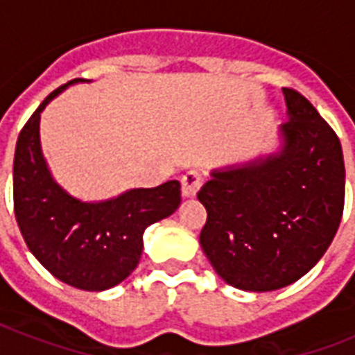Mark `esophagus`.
<instances>
[{
	"label": "esophagus",
	"mask_w": 355,
	"mask_h": 355,
	"mask_svg": "<svg viewBox=\"0 0 355 355\" xmlns=\"http://www.w3.org/2000/svg\"><path fill=\"white\" fill-rule=\"evenodd\" d=\"M202 182H205V177H202V173L199 169H191V171L184 173L182 178H180L184 197H193V195H197Z\"/></svg>",
	"instance_id": "esophagus-1"
}]
</instances>
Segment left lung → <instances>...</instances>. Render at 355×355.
<instances>
[{"instance_id": "obj_1", "label": "left lung", "mask_w": 355, "mask_h": 355, "mask_svg": "<svg viewBox=\"0 0 355 355\" xmlns=\"http://www.w3.org/2000/svg\"><path fill=\"white\" fill-rule=\"evenodd\" d=\"M282 150L214 171L197 199L208 217L200 247L243 291H275L302 278L336 236L345 208V160L336 130L293 88Z\"/></svg>"}]
</instances>
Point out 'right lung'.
Listing matches in <instances>:
<instances>
[{
  "instance_id": "1",
  "label": "right lung",
  "mask_w": 355,
  "mask_h": 355,
  "mask_svg": "<svg viewBox=\"0 0 355 355\" xmlns=\"http://www.w3.org/2000/svg\"><path fill=\"white\" fill-rule=\"evenodd\" d=\"M68 85L51 92L19 130L14 216L33 256L55 278L83 291H105L136 269L144 230L177 210L180 182L130 189L105 202H80L66 193L47 169L38 128L42 110Z\"/></svg>"
}]
</instances>
